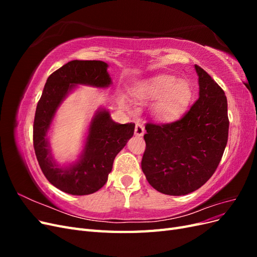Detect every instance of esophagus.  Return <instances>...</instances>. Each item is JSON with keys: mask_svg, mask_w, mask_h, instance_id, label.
<instances>
[{"mask_svg": "<svg viewBox=\"0 0 257 257\" xmlns=\"http://www.w3.org/2000/svg\"><path fill=\"white\" fill-rule=\"evenodd\" d=\"M145 134V127L143 124L137 123L135 125V135L136 136H143Z\"/></svg>", "mask_w": 257, "mask_h": 257, "instance_id": "esophagus-1", "label": "esophagus"}]
</instances>
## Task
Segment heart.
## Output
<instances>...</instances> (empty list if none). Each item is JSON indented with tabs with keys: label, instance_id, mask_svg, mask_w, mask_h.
I'll use <instances>...</instances> for the list:
<instances>
[{
	"label": "heart",
	"instance_id": "heart-1",
	"mask_svg": "<svg viewBox=\"0 0 257 257\" xmlns=\"http://www.w3.org/2000/svg\"><path fill=\"white\" fill-rule=\"evenodd\" d=\"M136 97L142 102L157 100L153 111L160 119L167 120L181 113L192 98L190 83L177 80L176 77L162 75L147 81L136 91Z\"/></svg>",
	"mask_w": 257,
	"mask_h": 257
}]
</instances>
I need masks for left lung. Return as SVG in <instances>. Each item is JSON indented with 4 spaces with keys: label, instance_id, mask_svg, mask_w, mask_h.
Wrapping results in <instances>:
<instances>
[{
    "label": "left lung",
    "instance_id": "8db88e82",
    "mask_svg": "<svg viewBox=\"0 0 257 257\" xmlns=\"http://www.w3.org/2000/svg\"><path fill=\"white\" fill-rule=\"evenodd\" d=\"M199 97L180 119L146 124L142 169L148 182L166 195H186L214 174L228 138L227 99L207 72L195 65Z\"/></svg>",
    "mask_w": 257,
    "mask_h": 257
}]
</instances>
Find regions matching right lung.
Here are the masks:
<instances>
[{"mask_svg":"<svg viewBox=\"0 0 257 257\" xmlns=\"http://www.w3.org/2000/svg\"><path fill=\"white\" fill-rule=\"evenodd\" d=\"M103 61L74 60L53 72L38 100L33 124V145L38 164L47 180L72 195H88L107 182L113 160L133 136L135 123L119 124L105 109L95 112L79 160L61 167L52 160L47 132L61 103L76 84L106 88L111 83Z\"/></svg>","mask_w":257,"mask_h":257,"instance_id":"obj_1","label":"right lung"}]
</instances>
